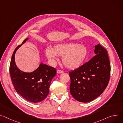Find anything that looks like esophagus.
Segmentation results:
<instances>
[{
    "label": "esophagus",
    "mask_w": 123,
    "mask_h": 123,
    "mask_svg": "<svg viewBox=\"0 0 123 123\" xmlns=\"http://www.w3.org/2000/svg\"><path fill=\"white\" fill-rule=\"evenodd\" d=\"M64 73L63 71H62V70H57V74H62V73Z\"/></svg>",
    "instance_id": "1"
}]
</instances>
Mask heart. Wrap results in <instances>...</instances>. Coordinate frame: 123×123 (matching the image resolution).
<instances>
[{
    "label": "heart",
    "instance_id": "1",
    "mask_svg": "<svg viewBox=\"0 0 123 123\" xmlns=\"http://www.w3.org/2000/svg\"><path fill=\"white\" fill-rule=\"evenodd\" d=\"M88 51L86 46L77 43H68L55 45L52 49H48L46 55L49 60L54 63L57 55L62 57L64 65L70 69H76L83 64L88 56Z\"/></svg>",
    "mask_w": 123,
    "mask_h": 123
}]
</instances>
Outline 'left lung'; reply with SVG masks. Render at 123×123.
I'll use <instances>...</instances> for the list:
<instances>
[{"label": "left lung", "instance_id": "8db88e82", "mask_svg": "<svg viewBox=\"0 0 123 123\" xmlns=\"http://www.w3.org/2000/svg\"><path fill=\"white\" fill-rule=\"evenodd\" d=\"M95 47V56L69 72L70 93L80 102H90L99 96L109 81L111 68L107 51L99 44Z\"/></svg>", "mask_w": 123, "mask_h": 123}]
</instances>
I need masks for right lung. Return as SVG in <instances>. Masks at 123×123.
<instances>
[{"mask_svg": "<svg viewBox=\"0 0 123 123\" xmlns=\"http://www.w3.org/2000/svg\"><path fill=\"white\" fill-rule=\"evenodd\" d=\"M28 39H25L21 44ZM21 44L15 49L11 58L9 69L11 80L16 91L21 96L30 102H40L49 95L50 83L56 74V70L41 63L31 73L20 71L16 65L15 55Z\"/></svg>", "mask_w": 123, "mask_h": 123, "instance_id": "right-lung-1", "label": "right lung"}]
</instances>
